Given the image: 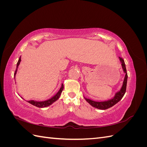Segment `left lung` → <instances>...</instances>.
<instances>
[{
	"mask_svg": "<svg viewBox=\"0 0 147 147\" xmlns=\"http://www.w3.org/2000/svg\"><path fill=\"white\" fill-rule=\"evenodd\" d=\"M119 59L120 61V63L121 64L122 68L123 70V72L125 74V77H124V80L123 82L122 86L120 90L115 93L114 96L112 97V99H110L109 100H104V101H95L91 100L90 99L86 98L84 96V98L85 99L87 102H88L91 106L93 107H95L96 109H98L100 110H106L107 109H109L112 107V106L116 104L117 103L121 100L123 97L124 96V94L126 92V85H127V74L126 72V65L124 63V61L121 57H119Z\"/></svg>",
	"mask_w": 147,
	"mask_h": 147,
	"instance_id": "left-lung-1",
	"label": "left lung"
}]
</instances>
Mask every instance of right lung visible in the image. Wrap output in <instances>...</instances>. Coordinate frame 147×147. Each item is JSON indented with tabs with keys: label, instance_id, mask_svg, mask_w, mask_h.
Instances as JSON below:
<instances>
[{
	"label": "right lung",
	"instance_id": "1",
	"mask_svg": "<svg viewBox=\"0 0 147 147\" xmlns=\"http://www.w3.org/2000/svg\"><path fill=\"white\" fill-rule=\"evenodd\" d=\"M21 56L20 57V59L18 61L17 63V65H16V69L15 70V72L14 74V77H15V76H16V74L17 72V70H18V66L20 64V62H21ZM64 89V85L63 84H61V86L59 89V90L57 91V92L56 93V94H55L52 97H51L50 99H47L46 100H43V101H37V100H28L27 101L28 102H29V104H32L35 107H37L39 108H43V107H47L51 105L53 103H54L55 102H56L57 99L59 98V97L61 94L62 92H63V90ZM21 98H23V97H21Z\"/></svg>",
	"mask_w": 147,
	"mask_h": 147
}]
</instances>
